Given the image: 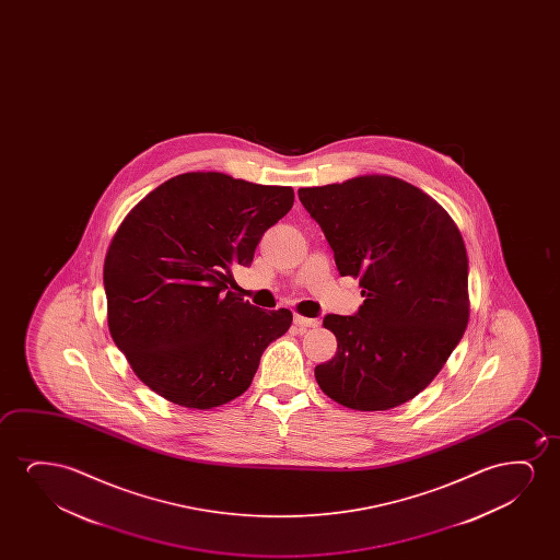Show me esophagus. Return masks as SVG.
Instances as JSON below:
<instances>
[{"mask_svg": "<svg viewBox=\"0 0 560 560\" xmlns=\"http://www.w3.org/2000/svg\"><path fill=\"white\" fill-rule=\"evenodd\" d=\"M294 325L299 327L300 330L312 329V327H317L319 325V319H312V317H304V315H294Z\"/></svg>", "mask_w": 560, "mask_h": 560, "instance_id": "esophagus-1", "label": "esophagus"}]
</instances>
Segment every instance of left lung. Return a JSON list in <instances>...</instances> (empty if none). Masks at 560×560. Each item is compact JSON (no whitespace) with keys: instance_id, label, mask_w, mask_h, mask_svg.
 <instances>
[{"instance_id":"1","label":"left lung","mask_w":560,"mask_h":560,"mask_svg":"<svg viewBox=\"0 0 560 560\" xmlns=\"http://www.w3.org/2000/svg\"><path fill=\"white\" fill-rule=\"evenodd\" d=\"M340 276L360 277L355 315H325L337 353L315 368L330 399L386 411L424 390L467 329V248L452 215L399 177L302 187Z\"/></svg>"}]
</instances>
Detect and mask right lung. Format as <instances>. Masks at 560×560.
<instances>
[{"label":"right lung","mask_w":560,"mask_h":560,"mask_svg":"<svg viewBox=\"0 0 560 560\" xmlns=\"http://www.w3.org/2000/svg\"><path fill=\"white\" fill-rule=\"evenodd\" d=\"M294 191L222 172L172 177L131 208L110 241L103 283L110 337L139 381L176 406L212 409L253 383L291 310L230 291Z\"/></svg>","instance_id":"right-lung-1"}]
</instances>
